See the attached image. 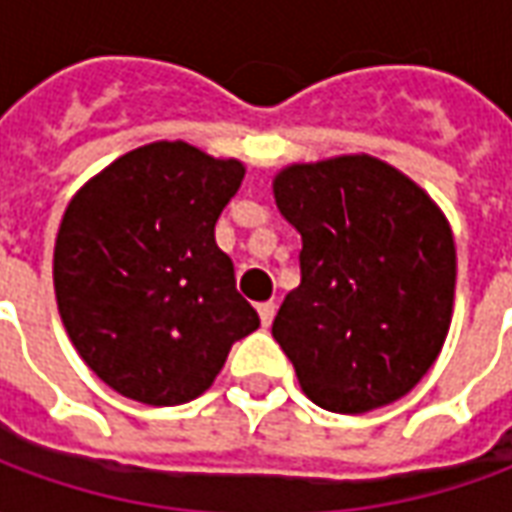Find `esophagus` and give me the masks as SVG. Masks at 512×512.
<instances>
[{
  "label": "esophagus",
  "instance_id": "esophagus-1",
  "mask_svg": "<svg viewBox=\"0 0 512 512\" xmlns=\"http://www.w3.org/2000/svg\"><path fill=\"white\" fill-rule=\"evenodd\" d=\"M259 317H262V326L267 329V326L273 323V317H276V303L273 301L259 303Z\"/></svg>",
  "mask_w": 512,
  "mask_h": 512
}]
</instances>
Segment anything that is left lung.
I'll list each match as a JSON object with an SVG mask.
<instances>
[{"instance_id":"left-lung-1","label":"left lung","mask_w":512,"mask_h":512,"mask_svg":"<svg viewBox=\"0 0 512 512\" xmlns=\"http://www.w3.org/2000/svg\"><path fill=\"white\" fill-rule=\"evenodd\" d=\"M273 195L303 242L301 284L273 320L301 390L343 415L407 396L449 334V220L418 183L365 153L281 169Z\"/></svg>"}]
</instances>
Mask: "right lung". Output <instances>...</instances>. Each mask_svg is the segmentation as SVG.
Wrapping results in <instances>:
<instances>
[{
    "label": "right lung",
    "instance_id": "right-lung-1",
    "mask_svg": "<svg viewBox=\"0 0 512 512\" xmlns=\"http://www.w3.org/2000/svg\"><path fill=\"white\" fill-rule=\"evenodd\" d=\"M242 178L236 158L153 142L116 158L66 206L52 259L58 312L77 354L119 396L186 404L259 329L214 239Z\"/></svg>",
    "mask_w": 512,
    "mask_h": 512
}]
</instances>
